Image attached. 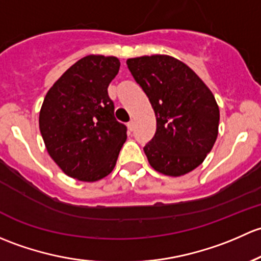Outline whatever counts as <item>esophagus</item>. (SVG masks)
Listing matches in <instances>:
<instances>
[{
  "label": "esophagus",
  "mask_w": 261,
  "mask_h": 261,
  "mask_svg": "<svg viewBox=\"0 0 261 261\" xmlns=\"http://www.w3.org/2000/svg\"><path fill=\"white\" fill-rule=\"evenodd\" d=\"M133 125H134L133 120H130V122H128V128H129V130L133 129Z\"/></svg>",
  "instance_id": "obj_1"
}]
</instances>
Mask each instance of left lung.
Masks as SVG:
<instances>
[{
	"instance_id": "8db88e82",
	"label": "left lung",
	"mask_w": 261,
	"mask_h": 261,
	"mask_svg": "<svg viewBox=\"0 0 261 261\" xmlns=\"http://www.w3.org/2000/svg\"><path fill=\"white\" fill-rule=\"evenodd\" d=\"M128 69L148 96L157 129L144 146L149 165L167 176L195 170L217 138L215 96L187 65L167 55L128 59Z\"/></svg>"
}]
</instances>
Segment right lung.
<instances>
[{
    "instance_id": "1",
    "label": "right lung",
    "mask_w": 261,
    "mask_h": 261,
    "mask_svg": "<svg viewBox=\"0 0 261 261\" xmlns=\"http://www.w3.org/2000/svg\"><path fill=\"white\" fill-rule=\"evenodd\" d=\"M119 66L114 56H85L45 96L42 139L54 162L72 178L93 182L108 176L127 139V127L115 119L108 95Z\"/></svg>"
}]
</instances>
